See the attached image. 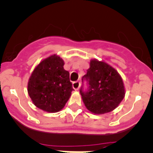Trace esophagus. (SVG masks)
Listing matches in <instances>:
<instances>
[{
  "instance_id": "1",
  "label": "esophagus",
  "mask_w": 153,
  "mask_h": 153,
  "mask_svg": "<svg viewBox=\"0 0 153 153\" xmlns=\"http://www.w3.org/2000/svg\"><path fill=\"white\" fill-rule=\"evenodd\" d=\"M80 82H74L73 83H72V87H73V88L75 89V90H78L80 88Z\"/></svg>"
}]
</instances>
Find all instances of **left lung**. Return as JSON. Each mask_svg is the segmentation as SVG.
<instances>
[{"mask_svg": "<svg viewBox=\"0 0 153 153\" xmlns=\"http://www.w3.org/2000/svg\"><path fill=\"white\" fill-rule=\"evenodd\" d=\"M88 89H80L87 109L95 114H103L114 110L125 96L123 80L117 71L104 62L92 59L90 68L82 78Z\"/></svg>", "mask_w": 153, "mask_h": 153, "instance_id": "left-lung-1", "label": "left lung"}]
</instances>
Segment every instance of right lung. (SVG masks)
<instances>
[{"mask_svg":"<svg viewBox=\"0 0 153 153\" xmlns=\"http://www.w3.org/2000/svg\"><path fill=\"white\" fill-rule=\"evenodd\" d=\"M64 61L53 55L42 60L30 76L27 91L34 105L46 112L56 113L65 107L74 90Z\"/></svg>","mask_w":153,"mask_h":153,"instance_id":"add662e5","label":"right lung"}]
</instances>
